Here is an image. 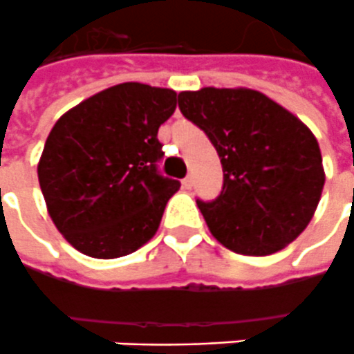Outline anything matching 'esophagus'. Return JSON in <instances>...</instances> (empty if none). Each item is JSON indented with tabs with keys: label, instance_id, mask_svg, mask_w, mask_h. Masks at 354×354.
Masks as SVG:
<instances>
[{
	"label": "esophagus",
	"instance_id": "obj_1",
	"mask_svg": "<svg viewBox=\"0 0 354 354\" xmlns=\"http://www.w3.org/2000/svg\"><path fill=\"white\" fill-rule=\"evenodd\" d=\"M182 185H184V189H191L193 187V176H187L182 180Z\"/></svg>",
	"mask_w": 354,
	"mask_h": 354
}]
</instances>
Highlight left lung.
I'll return each mask as SVG.
<instances>
[{
    "label": "left lung",
    "instance_id": "obj_1",
    "mask_svg": "<svg viewBox=\"0 0 354 354\" xmlns=\"http://www.w3.org/2000/svg\"><path fill=\"white\" fill-rule=\"evenodd\" d=\"M178 106L208 135L223 191L197 206L212 236L240 255H272L297 240L321 201V148L308 125L251 88L180 91Z\"/></svg>",
    "mask_w": 354,
    "mask_h": 354
}]
</instances>
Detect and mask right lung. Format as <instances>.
<instances>
[{
  "label": "right lung",
  "mask_w": 354,
  "mask_h": 354,
  "mask_svg": "<svg viewBox=\"0 0 354 354\" xmlns=\"http://www.w3.org/2000/svg\"><path fill=\"white\" fill-rule=\"evenodd\" d=\"M176 91L124 82L84 99L57 120L37 165L56 229L93 259L129 255L156 236L178 180L157 172V131Z\"/></svg>",
  "instance_id": "add662e5"
}]
</instances>
